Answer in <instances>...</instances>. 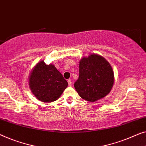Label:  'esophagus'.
Masks as SVG:
<instances>
[{
  "label": "esophagus",
  "instance_id": "esophagus-1",
  "mask_svg": "<svg viewBox=\"0 0 146 146\" xmlns=\"http://www.w3.org/2000/svg\"><path fill=\"white\" fill-rule=\"evenodd\" d=\"M68 86H72V81H71V80H68Z\"/></svg>",
  "mask_w": 146,
  "mask_h": 146
}]
</instances>
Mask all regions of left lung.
<instances>
[{
  "instance_id": "8db88e82",
  "label": "left lung",
  "mask_w": 146,
  "mask_h": 146,
  "mask_svg": "<svg viewBox=\"0 0 146 146\" xmlns=\"http://www.w3.org/2000/svg\"><path fill=\"white\" fill-rule=\"evenodd\" d=\"M80 75L74 88L82 99L94 102L104 98L114 83V72L105 59L96 54L82 58L80 62Z\"/></svg>"
}]
</instances>
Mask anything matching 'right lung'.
Here are the masks:
<instances>
[{"instance_id":"obj_1","label":"right lung","mask_w":146,"mask_h":146,"mask_svg":"<svg viewBox=\"0 0 146 146\" xmlns=\"http://www.w3.org/2000/svg\"><path fill=\"white\" fill-rule=\"evenodd\" d=\"M29 88L39 100L49 103L57 99L68 86V82L55 66L38 63L29 80Z\"/></svg>"}]
</instances>
